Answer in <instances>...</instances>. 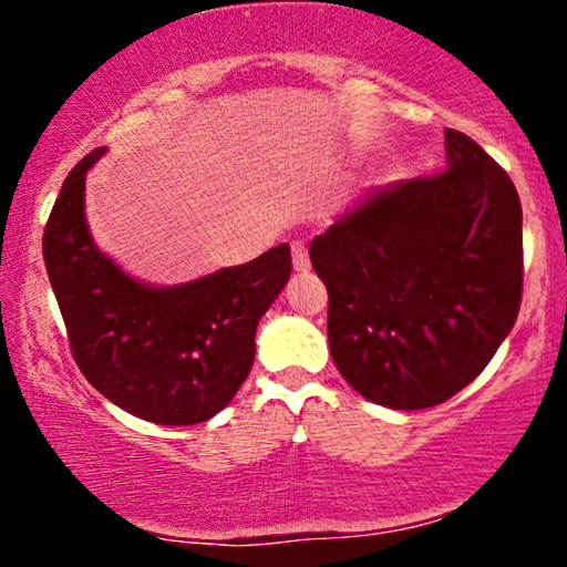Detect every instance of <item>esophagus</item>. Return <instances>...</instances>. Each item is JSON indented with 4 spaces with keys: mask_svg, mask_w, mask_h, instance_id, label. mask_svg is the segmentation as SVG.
I'll return each instance as SVG.
<instances>
[{
    "mask_svg": "<svg viewBox=\"0 0 567 567\" xmlns=\"http://www.w3.org/2000/svg\"><path fill=\"white\" fill-rule=\"evenodd\" d=\"M309 250L303 243H292V269L296 271H309Z\"/></svg>",
    "mask_w": 567,
    "mask_h": 567,
    "instance_id": "obj_1",
    "label": "esophagus"
}]
</instances>
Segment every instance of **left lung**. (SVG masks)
<instances>
[{
	"label": "left lung",
	"instance_id": "obj_1",
	"mask_svg": "<svg viewBox=\"0 0 567 567\" xmlns=\"http://www.w3.org/2000/svg\"><path fill=\"white\" fill-rule=\"evenodd\" d=\"M447 171L373 188L311 239L328 341L354 392L434 408L477 379L523 298V207L504 167L445 130Z\"/></svg>",
	"mask_w": 567,
	"mask_h": 567
}]
</instances>
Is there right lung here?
Listing matches in <instances>:
<instances>
[{
    "instance_id": "1",
    "label": "right lung",
    "mask_w": 567,
    "mask_h": 567,
    "mask_svg": "<svg viewBox=\"0 0 567 567\" xmlns=\"http://www.w3.org/2000/svg\"><path fill=\"white\" fill-rule=\"evenodd\" d=\"M63 181L42 252L76 365L103 396L162 426L213 419L256 360V328L290 279V245L184 285L138 282L97 250L84 218V175Z\"/></svg>"
}]
</instances>
